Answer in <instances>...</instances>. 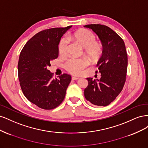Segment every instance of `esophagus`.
Returning <instances> with one entry per match:
<instances>
[{
    "label": "esophagus",
    "mask_w": 148,
    "mask_h": 148,
    "mask_svg": "<svg viewBox=\"0 0 148 148\" xmlns=\"http://www.w3.org/2000/svg\"><path fill=\"white\" fill-rule=\"evenodd\" d=\"M71 79H72V80H77V79H79V78H78V77H73L72 78H71Z\"/></svg>",
    "instance_id": "obj_1"
}]
</instances>
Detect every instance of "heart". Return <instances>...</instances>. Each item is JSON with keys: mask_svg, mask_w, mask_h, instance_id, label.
Listing matches in <instances>:
<instances>
[{"mask_svg": "<svg viewBox=\"0 0 148 148\" xmlns=\"http://www.w3.org/2000/svg\"><path fill=\"white\" fill-rule=\"evenodd\" d=\"M69 39L79 44L84 48V52L88 59L91 61H95L99 59L103 53V46L100 42H96L95 34L86 29H82L71 34ZM69 40L63 38L59 45V52L61 56H65L69 48ZM88 62L84 59H70L66 62L65 67L66 70L74 75L82 73L84 69L86 68Z\"/></svg>", "mask_w": 148, "mask_h": 148, "instance_id": "1", "label": "heart"}]
</instances>
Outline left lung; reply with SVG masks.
<instances>
[{
	"label": "left lung",
	"instance_id": "left-lung-1",
	"mask_svg": "<svg viewBox=\"0 0 148 148\" xmlns=\"http://www.w3.org/2000/svg\"><path fill=\"white\" fill-rule=\"evenodd\" d=\"M99 38L103 53L97 62L100 79L87 78L84 95L87 101L98 106L110 104L122 91L126 80L128 57L124 41L115 31L102 25H87ZM97 71H96V73Z\"/></svg>",
	"mask_w": 148,
	"mask_h": 148
}]
</instances>
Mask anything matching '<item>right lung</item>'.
Segmentation results:
<instances>
[{"instance_id":"1","label":"right lung","mask_w":148,"mask_h":148,"mask_svg":"<svg viewBox=\"0 0 148 148\" xmlns=\"http://www.w3.org/2000/svg\"><path fill=\"white\" fill-rule=\"evenodd\" d=\"M71 26L40 31L21 51L18 71L21 90L26 99L41 109L51 110L59 106L71 82V76L66 73L53 79L47 68L59 56L61 38Z\"/></svg>"}]
</instances>
